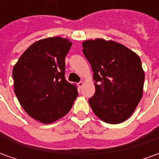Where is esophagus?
Masks as SVG:
<instances>
[{
    "label": "esophagus",
    "instance_id": "obj_1",
    "mask_svg": "<svg viewBox=\"0 0 159 159\" xmlns=\"http://www.w3.org/2000/svg\"><path fill=\"white\" fill-rule=\"evenodd\" d=\"M77 86H78V88H79L80 89H82L83 86V82H79V83H77Z\"/></svg>",
    "mask_w": 159,
    "mask_h": 159
}]
</instances>
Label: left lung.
I'll return each instance as SVG.
<instances>
[{"mask_svg":"<svg viewBox=\"0 0 159 159\" xmlns=\"http://www.w3.org/2000/svg\"><path fill=\"white\" fill-rule=\"evenodd\" d=\"M83 52L95 82V93L89 100L93 113L106 123H123L143 93L145 74L140 57L125 46L103 39L85 41Z\"/></svg>","mask_w":159,"mask_h":159,"instance_id":"obj_1","label":"left lung"}]
</instances>
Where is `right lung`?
<instances>
[{
	"instance_id": "obj_1",
	"label": "right lung",
	"mask_w": 159,
	"mask_h": 159,
	"mask_svg": "<svg viewBox=\"0 0 159 159\" xmlns=\"http://www.w3.org/2000/svg\"><path fill=\"white\" fill-rule=\"evenodd\" d=\"M69 40L49 37L33 43L13 70L14 93L27 113L42 123H51L68 113L78 95L66 79Z\"/></svg>"
}]
</instances>
